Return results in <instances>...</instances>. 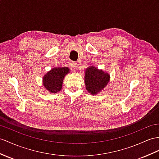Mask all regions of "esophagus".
<instances>
[{
    "label": "esophagus",
    "mask_w": 159,
    "mask_h": 159,
    "mask_svg": "<svg viewBox=\"0 0 159 159\" xmlns=\"http://www.w3.org/2000/svg\"><path fill=\"white\" fill-rule=\"evenodd\" d=\"M71 69H72L73 71H77V63H75V62H72V63H71Z\"/></svg>",
    "instance_id": "34e87169"
}]
</instances>
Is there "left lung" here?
<instances>
[{
  "mask_svg": "<svg viewBox=\"0 0 159 159\" xmlns=\"http://www.w3.org/2000/svg\"><path fill=\"white\" fill-rule=\"evenodd\" d=\"M110 81L109 73L92 65L86 68L84 83L86 90L92 95L98 94L107 86Z\"/></svg>",
  "mask_w": 159,
  "mask_h": 159,
  "instance_id": "left-lung-1",
  "label": "left lung"
}]
</instances>
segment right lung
Masks as SVG:
<instances>
[{"label":"right lung","instance_id":"add662e5","mask_svg":"<svg viewBox=\"0 0 159 159\" xmlns=\"http://www.w3.org/2000/svg\"><path fill=\"white\" fill-rule=\"evenodd\" d=\"M70 71L67 67H55L50 69L42 77L44 88L50 93H57L61 91L64 77Z\"/></svg>","mask_w":159,"mask_h":159}]
</instances>
